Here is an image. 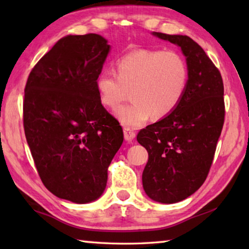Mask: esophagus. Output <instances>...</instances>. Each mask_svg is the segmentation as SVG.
I'll list each match as a JSON object with an SVG mask.
<instances>
[{
	"label": "esophagus",
	"instance_id": "esophagus-1",
	"mask_svg": "<svg viewBox=\"0 0 249 249\" xmlns=\"http://www.w3.org/2000/svg\"><path fill=\"white\" fill-rule=\"evenodd\" d=\"M135 136H136V133H135L133 129L124 128V137L126 141H133Z\"/></svg>",
	"mask_w": 249,
	"mask_h": 249
}]
</instances>
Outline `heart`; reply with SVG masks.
I'll use <instances>...</instances> for the list:
<instances>
[{
	"label": "heart",
	"mask_w": 249,
	"mask_h": 249,
	"mask_svg": "<svg viewBox=\"0 0 249 249\" xmlns=\"http://www.w3.org/2000/svg\"><path fill=\"white\" fill-rule=\"evenodd\" d=\"M189 83V67L175 50L140 49L117 61V73L103 72L95 81L101 103L115 109L132 96L134 101L117 111L125 126L140 127L149 117L161 120L182 101Z\"/></svg>",
	"instance_id": "obj_1"
}]
</instances>
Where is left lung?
<instances>
[{
  "mask_svg": "<svg viewBox=\"0 0 249 249\" xmlns=\"http://www.w3.org/2000/svg\"><path fill=\"white\" fill-rule=\"evenodd\" d=\"M154 35L182 49L189 83L171 114L137 134L149 156L142 187L154 201L176 203L193 195L209 175L224 124V84L220 70L190 37Z\"/></svg>",
  "mask_w": 249,
  "mask_h": 249,
  "instance_id": "obj_1",
  "label": "left lung"
}]
</instances>
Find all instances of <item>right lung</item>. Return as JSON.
I'll list each match as a JSON object with an SVG mask.
<instances>
[{
	"label": "right lung",
	"instance_id": "add662e5",
	"mask_svg": "<svg viewBox=\"0 0 249 249\" xmlns=\"http://www.w3.org/2000/svg\"><path fill=\"white\" fill-rule=\"evenodd\" d=\"M108 52L96 34L66 36L34 66L25 86L24 130L37 172L53 195L74 203L102 195L124 140L95 87Z\"/></svg>",
	"mask_w": 249,
	"mask_h": 249
}]
</instances>
